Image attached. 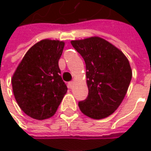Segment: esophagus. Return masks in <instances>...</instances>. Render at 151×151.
I'll list each match as a JSON object with an SVG mask.
<instances>
[{
  "mask_svg": "<svg viewBox=\"0 0 151 151\" xmlns=\"http://www.w3.org/2000/svg\"><path fill=\"white\" fill-rule=\"evenodd\" d=\"M73 83H74V82H69V83H68V86H69V88H72L73 86Z\"/></svg>",
  "mask_w": 151,
  "mask_h": 151,
  "instance_id": "34e87169",
  "label": "esophagus"
}]
</instances>
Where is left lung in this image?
Returning a JSON list of instances; mask_svg holds the SVG:
<instances>
[{
    "instance_id": "8db88e82",
    "label": "left lung",
    "mask_w": 151,
    "mask_h": 151,
    "mask_svg": "<svg viewBox=\"0 0 151 151\" xmlns=\"http://www.w3.org/2000/svg\"><path fill=\"white\" fill-rule=\"evenodd\" d=\"M86 63L88 96L78 103L86 116L99 120L113 113L123 101L132 78L129 62L117 47L99 37L72 40Z\"/></svg>"
}]
</instances>
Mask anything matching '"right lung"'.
I'll list each match as a JSON object with an SVG mask.
<instances>
[{"mask_svg":"<svg viewBox=\"0 0 151 151\" xmlns=\"http://www.w3.org/2000/svg\"><path fill=\"white\" fill-rule=\"evenodd\" d=\"M64 46L59 40L38 42L25 54L12 78L18 106L34 119L52 116L67 92L58 65Z\"/></svg>","mask_w":151,"mask_h":151,"instance_id":"1","label":"right lung"}]
</instances>
